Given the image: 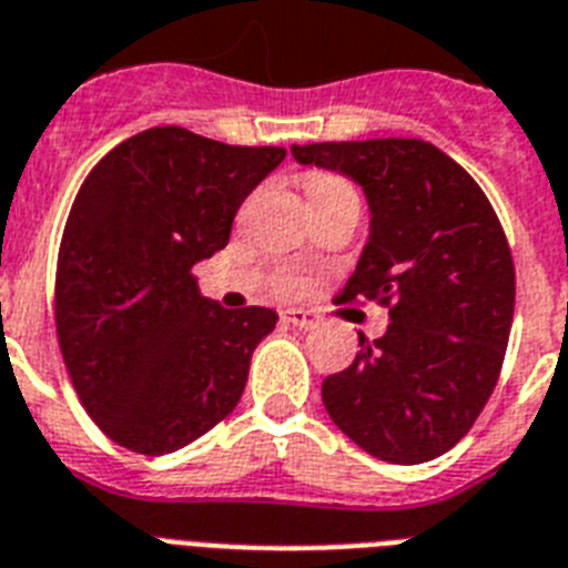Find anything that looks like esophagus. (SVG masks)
Returning a JSON list of instances; mask_svg holds the SVG:
<instances>
[{
	"label": "esophagus",
	"mask_w": 568,
	"mask_h": 568,
	"mask_svg": "<svg viewBox=\"0 0 568 568\" xmlns=\"http://www.w3.org/2000/svg\"><path fill=\"white\" fill-rule=\"evenodd\" d=\"M283 321L292 323L297 328H314L317 326V317L312 312H303V308H285Z\"/></svg>",
	"instance_id": "34e87169"
}]
</instances>
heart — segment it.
Here are the masks:
<instances>
[{"label": "heart", "instance_id": "1", "mask_svg": "<svg viewBox=\"0 0 568 568\" xmlns=\"http://www.w3.org/2000/svg\"><path fill=\"white\" fill-rule=\"evenodd\" d=\"M306 193L308 199H312V204H321V202H328V199H337V195H355V190H352L349 181L341 179V175L323 173V170H312V173H306ZM283 288L285 292H292V288H297V283L288 280Z\"/></svg>", "mask_w": 568, "mask_h": 568}]
</instances>
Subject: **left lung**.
<instances>
[{
	"label": "left lung",
	"instance_id": "8db88e82",
	"mask_svg": "<svg viewBox=\"0 0 568 568\" xmlns=\"http://www.w3.org/2000/svg\"><path fill=\"white\" fill-rule=\"evenodd\" d=\"M300 164L355 179L369 202V242L343 303L389 308L323 381L332 422L393 465L447 454L474 427L503 369L514 321V260L488 195L438 146L418 138L292 146Z\"/></svg>",
	"mask_w": 568,
	"mask_h": 568
}]
</instances>
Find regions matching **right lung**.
<instances>
[{"label":"right lung","mask_w":568,"mask_h":568,"mask_svg":"<svg viewBox=\"0 0 568 568\" xmlns=\"http://www.w3.org/2000/svg\"><path fill=\"white\" fill-rule=\"evenodd\" d=\"M283 159V146L155 126L85 175L57 254L54 323L71 384L114 445L173 454L240 404L276 312L202 297L193 265L227 245L240 204Z\"/></svg>","instance_id":"add662e5"}]
</instances>
